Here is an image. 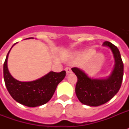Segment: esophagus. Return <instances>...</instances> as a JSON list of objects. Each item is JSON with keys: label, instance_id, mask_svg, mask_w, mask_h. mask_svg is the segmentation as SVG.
I'll use <instances>...</instances> for the list:
<instances>
[{"label": "esophagus", "instance_id": "esophagus-1", "mask_svg": "<svg viewBox=\"0 0 129 129\" xmlns=\"http://www.w3.org/2000/svg\"><path fill=\"white\" fill-rule=\"evenodd\" d=\"M65 70H66V72L67 74H70L72 73V70H71V68H66Z\"/></svg>", "mask_w": 129, "mask_h": 129}]
</instances>
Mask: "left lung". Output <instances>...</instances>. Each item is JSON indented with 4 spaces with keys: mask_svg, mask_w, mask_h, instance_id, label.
I'll return each mask as SVG.
<instances>
[{
    "mask_svg": "<svg viewBox=\"0 0 129 129\" xmlns=\"http://www.w3.org/2000/svg\"><path fill=\"white\" fill-rule=\"evenodd\" d=\"M103 45L110 47L115 59L114 70L108 78L92 79L80 69L72 68L78 78L76 94L78 100L85 105L98 106L105 104L116 95L122 84L124 65L120 51L109 41H104Z\"/></svg>",
    "mask_w": 129,
    "mask_h": 129,
    "instance_id": "1",
    "label": "left lung"
}]
</instances>
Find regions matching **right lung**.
<instances>
[{
	"mask_svg": "<svg viewBox=\"0 0 129 129\" xmlns=\"http://www.w3.org/2000/svg\"><path fill=\"white\" fill-rule=\"evenodd\" d=\"M9 51L3 66V74L7 89L12 98L29 107H36L47 103L53 96L59 83L66 76V71L59 73L50 72L37 80L20 82L13 78L7 68Z\"/></svg>",
	"mask_w": 129,
	"mask_h": 129,
	"instance_id": "add662e5",
	"label": "right lung"
}]
</instances>
